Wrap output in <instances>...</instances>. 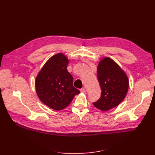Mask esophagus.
Listing matches in <instances>:
<instances>
[{
  "label": "esophagus",
  "instance_id": "esophagus-1",
  "mask_svg": "<svg viewBox=\"0 0 155 155\" xmlns=\"http://www.w3.org/2000/svg\"><path fill=\"white\" fill-rule=\"evenodd\" d=\"M80 91L81 92L84 93V92H85V88L84 87V88H82L80 89Z\"/></svg>",
  "mask_w": 155,
  "mask_h": 155
}]
</instances>
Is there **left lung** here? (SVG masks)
Masks as SVG:
<instances>
[{
  "label": "left lung",
  "instance_id": "left-lung-1",
  "mask_svg": "<svg viewBox=\"0 0 155 155\" xmlns=\"http://www.w3.org/2000/svg\"><path fill=\"white\" fill-rule=\"evenodd\" d=\"M97 79L101 89L99 99L94 106L107 111L118 105L127 94L129 82L126 73L109 58H104L97 67Z\"/></svg>",
  "mask_w": 155,
  "mask_h": 155
}]
</instances>
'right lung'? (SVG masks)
<instances>
[{
	"label": "right lung",
	"mask_w": 155,
	"mask_h": 155,
	"mask_svg": "<svg viewBox=\"0 0 155 155\" xmlns=\"http://www.w3.org/2000/svg\"><path fill=\"white\" fill-rule=\"evenodd\" d=\"M68 60L61 53L54 55L36 78L38 96L47 106L56 110L66 108L80 91L73 86V78L67 70Z\"/></svg>",
	"instance_id": "obj_1"
}]
</instances>
